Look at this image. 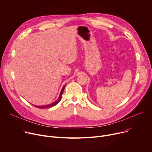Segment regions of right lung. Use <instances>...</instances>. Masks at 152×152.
Wrapping results in <instances>:
<instances>
[{"instance_id":"obj_1","label":"right lung","mask_w":152,"mask_h":152,"mask_svg":"<svg viewBox=\"0 0 152 152\" xmlns=\"http://www.w3.org/2000/svg\"><path fill=\"white\" fill-rule=\"evenodd\" d=\"M65 86L66 85H64V86H63V88H62V89H61V92H60V95H59V97H58V98L56 101L55 102H54V103H53L52 104H49V105H46V106H34L35 107H37V108H40V109H44V108H49V107H53V106H56V104H57L60 102V100H61V96H62V94H63V91H64V88H65Z\"/></svg>"}]
</instances>
